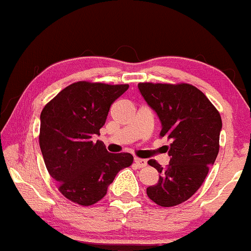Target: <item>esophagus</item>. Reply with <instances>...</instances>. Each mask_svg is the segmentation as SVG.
Returning <instances> with one entry per match:
<instances>
[{
	"label": "esophagus",
	"mask_w": 251,
	"mask_h": 251,
	"mask_svg": "<svg viewBox=\"0 0 251 251\" xmlns=\"http://www.w3.org/2000/svg\"><path fill=\"white\" fill-rule=\"evenodd\" d=\"M134 165H136V167H138V168H143L147 166V160L138 159V157H136V159H134Z\"/></svg>",
	"instance_id": "1"
}]
</instances>
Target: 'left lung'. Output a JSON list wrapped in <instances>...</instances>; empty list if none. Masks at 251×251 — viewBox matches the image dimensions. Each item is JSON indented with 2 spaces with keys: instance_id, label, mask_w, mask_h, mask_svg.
<instances>
[{
  "instance_id": "1",
  "label": "left lung",
  "mask_w": 251,
  "mask_h": 251,
  "mask_svg": "<svg viewBox=\"0 0 251 251\" xmlns=\"http://www.w3.org/2000/svg\"><path fill=\"white\" fill-rule=\"evenodd\" d=\"M138 89L160 119V136L171 139L170 165L163 168L155 160L148 162L160 178L147 188V195L161 207H173L200 189L214 165L221 117L207 96L190 84L139 83Z\"/></svg>"
}]
</instances>
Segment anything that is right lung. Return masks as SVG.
Wrapping results in <instances>:
<instances>
[{"mask_svg": "<svg viewBox=\"0 0 251 251\" xmlns=\"http://www.w3.org/2000/svg\"><path fill=\"white\" fill-rule=\"evenodd\" d=\"M127 84L77 81L60 91L41 113L39 147L60 192L70 201L91 205L107 194L119 171L132 165L128 152L110 154L100 136L113 102Z\"/></svg>", "mask_w": 251, "mask_h": 251, "instance_id": "add662e5", "label": "right lung"}]
</instances>
